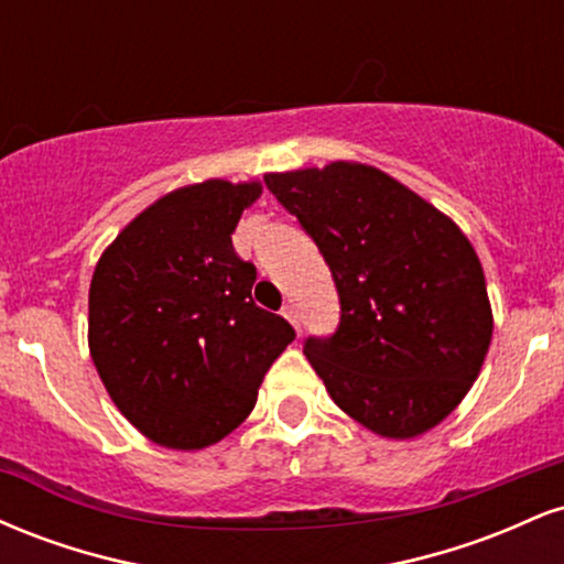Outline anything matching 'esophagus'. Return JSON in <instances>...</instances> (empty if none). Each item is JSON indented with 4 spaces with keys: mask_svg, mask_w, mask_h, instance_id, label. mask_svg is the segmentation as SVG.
Instances as JSON below:
<instances>
[{
    "mask_svg": "<svg viewBox=\"0 0 564 564\" xmlns=\"http://www.w3.org/2000/svg\"><path fill=\"white\" fill-rule=\"evenodd\" d=\"M281 313H283V318H286L291 326H294L296 332H300V310H296V304L294 302H286V304H283Z\"/></svg>",
    "mask_w": 564,
    "mask_h": 564,
    "instance_id": "34e87169",
    "label": "esophagus"
}]
</instances>
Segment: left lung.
Listing matches in <instances>:
<instances>
[{
	"label": "left lung",
	"mask_w": 564,
	"mask_h": 564,
	"mask_svg": "<svg viewBox=\"0 0 564 564\" xmlns=\"http://www.w3.org/2000/svg\"><path fill=\"white\" fill-rule=\"evenodd\" d=\"M264 183L318 243L339 291L336 334L304 341L332 400L373 435L430 432L471 390L494 336L475 246L377 166L332 161Z\"/></svg>",
	"instance_id": "1"
}]
</instances>
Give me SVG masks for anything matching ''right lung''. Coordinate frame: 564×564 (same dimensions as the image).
Returning <instances> with one entry per match:
<instances>
[{
	"label": "right lung",
	"instance_id": "add662e5",
	"mask_svg": "<svg viewBox=\"0 0 564 564\" xmlns=\"http://www.w3.org/2000/svg\"><path fill=\"white\" fill-rule=\"evenodd\" d=\"M260 180L177 187L108 246L89 283V355L134 430L200 451L251 413L294 328L257 307V268L232 249Z\"/></svg>",
	"mask_w": 564,
	"mask_h": 564
}]
</instances>
